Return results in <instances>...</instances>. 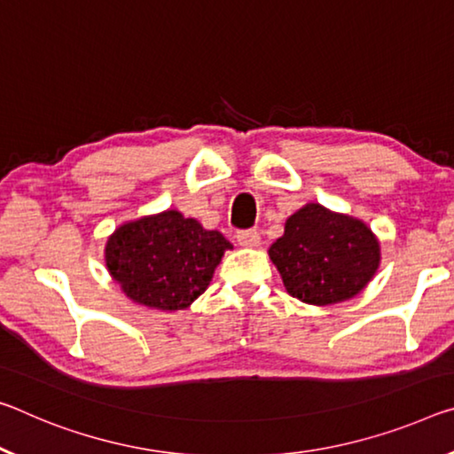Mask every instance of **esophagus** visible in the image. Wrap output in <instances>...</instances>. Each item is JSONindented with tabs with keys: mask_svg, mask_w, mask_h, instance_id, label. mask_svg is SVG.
<instances>
[{
	"mask_svg": "<svg viewBox=\"0 0 454 454\" xmlns=\"http://www.w3.org/2000/svg\"><path fill=\"white\" fill-rule=\"evenodd\" d=\"M236 240H239V244L244 248L261 247V234H258L256 230H240V232L236 234Z\"/></svg>",
	"mask_w": 454,
	"mask_h": 454,
	"instance_id": "obj_1",
	"label": "esophagus"
}]
</instances>
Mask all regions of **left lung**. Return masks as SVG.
<instances>
[{
  "label": "left lung",
  "mask_w": 454,
  "mask_h": 454,
  "mask_svg": "<svg viewBox=\"0 0 454 454\" xmlns=\"http://www.w3.org/2000/svg\"><path fill=\"white\" fill-rule=\"evenodd\" d=\"M286 293L307 305H335L368 286L382 262L378 236L364 220L309 201L285 222L269 248Z\"/></svg>",
  "instance_id": "8db88e82"
}]
</instances>
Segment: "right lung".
Segmentation results:
<instances>
[{
    "mask_svg": "<svg viewBox=\"0 0 454 454\" xmlns=\"http://www.w3.org/2000/svg\"><path fill=\"white\" fill-rule=\"evenodd\" d=\"M230 248L218 230H206L177 210H163L114 228L105 244V262L133 303L176 313L207 289Z\"/></svg>",
    "mask_w": 454,
    "mask_h": 454,
    "instance_id": "add662e5",
    "label": "right lung"
}]
</instances>
